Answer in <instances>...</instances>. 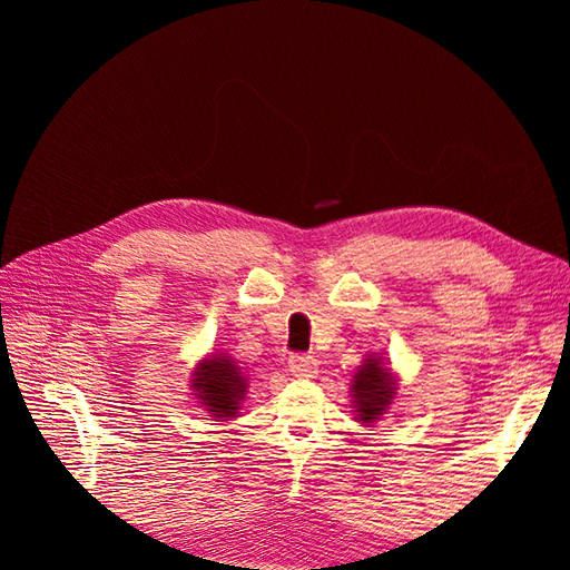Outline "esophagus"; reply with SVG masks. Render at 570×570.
Segmentation results:
<instances>
[{
    "label": "esophagus",
    "mask_w": 570,
    "mask_h": 570,
    "mask_svg": "<svg viewBox=\"0 0 570 570\" xmlns=\"http://www.w3.org/2000/svg\"><path fill=\"white\" fill-rule=\"evenodd\" d=\"M289 373L297 377H314L318 371V361L312 354H289L287 358Z\"/></svg>",
    "instance_id": "obj_1"
}]
</instances>
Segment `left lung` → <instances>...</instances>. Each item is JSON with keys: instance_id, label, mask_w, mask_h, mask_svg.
<instances>
[{"instance_id": "1", "label": "left lung", "mask_w": 570, "mask_h": 570, "mask_svg": "<svg viewBox=\"0 0 570 570\" xmlns=\"http://www.w3.org/2000/svg\"><path fill=\"white\" fill-rule=\"evenodd\" d=\"M352 396L356 404V419L361 423H373L383 416L385 409L392 404L394 381L390 368L381 364V358H366L354 375Z\"/></svg>"}]
</instances>
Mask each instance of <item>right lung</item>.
<instances>
[{"instance_id": "obj_1", "label": "right lung", "mask_w": 570, "mask_h": 570, "mask_svg": "<svg viewBox=\"0 0 570 570\" xmlns=\"http://www.w3.org/2000/svg\"><path fill=\"white\" fill-rule=\"evenodd\" d=\"M193 387L212 416L233 419L245 396V377L230 356H214L197 368Z\"/></svg>"}]
</instances>
